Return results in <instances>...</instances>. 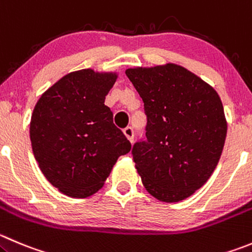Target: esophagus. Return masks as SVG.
Listing matches in <instances>:
<instances>
[{"instance_id":"1","label":"esophagus","mask_w":252,"mask_h":252,"mask_svg":"<svg viewBox=\"0 0 252 252\" xmlns=\"http://www.w3.org/2000/svg\"><path fill=\"white\" fill-rule=\"evenodd\" d=\"M123 134H124V135H126V138L128 139V140L130 141V143H133L134 131H133V129L130 128V126H126V128L123 130Z\"/></svg>"}]
</instances>
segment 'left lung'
Here are the masks:
<instances>
[{
  "label": "left lung",
  "instance_id": "obj_1",
  "mask_svg": "<svg viewBox=\"0 0 252 252\" xmlns=\"http://www.w3.org/2000/svg\"><path fill=\"white\" fill-rule=\"evenodd\" d=\"M126 75L148 117L146 141L133 148L141 182L160 202L183 201L209 180L220 158L228 130L220 97L172 63L129 67Z\"/></svg>",
  "mask_w": 252,
  "mask_h": 252
}]
</instances>
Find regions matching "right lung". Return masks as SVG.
<instances>
[{
	"mask_svg": "<svg viewBox=\"0 0 252 252\" xmlns=\"http://www.w3.org/2000/svg\"><path fill=\"white\" fill-rule=\"evenodd\" d=\"M117 79L116 71L69 72L34 107L29 126L34 158L46 180L65 196L87 198L98 192L119 156L130 151L104 106Z\"/></svg>",
	"mask_w": 252,
	"mask_h": 252,
	"instance_id": "obj_1",
	"label": "right lung"
}]
</instances>
